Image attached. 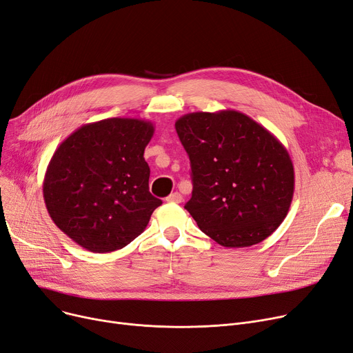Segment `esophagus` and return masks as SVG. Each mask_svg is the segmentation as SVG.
I'll use <instances>...</instances> for the list:
<instances>
[{
    "instance_id": "esophagus-1",
    "label": "esophagus",
    "mask_w": 353,
    "mask_h": 353,
    "mask_svg": "<svg viewBox=\"0 0 353 353\" xmlns=\"http://www.w3.org/2000/svg\"><path fill=\"white\" fill-rule=\"evenodd\" d=\"M166 201L168 203H181L182 201V195L179 192H172L170 196H166Z\"/></svg>"
}]
</instances>
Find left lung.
Listing matches in <instances>:
<instances>
[{
    "label": "left lung",
    "instance_id": "obj_1",
    "mask_svg": "<svg viewBox=\"0 0 353 353\" xmlns=\"http://www.w3.org/2000/svg\"><path fill=\"white\" fill-rule=\"evenodd\" d=\"M191 161L185 210L199 230L228 248L261 243L286 218L294 168L284 145L237 110L194 112L175 122Z\"/></svg>",
    "mask_w": 353,
    "mask_h": 353
}]
</instances>
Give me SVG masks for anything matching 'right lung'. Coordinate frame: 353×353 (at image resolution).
<instances>
[{"label":"right lung","mask_w":353,"mask_h":353,"mask_svg":"<svg viewBox=\"0 0 353 353\" xmlns=\"http://www.w3.org/2000/svg\"><path fill=\"white\" fill-rule=\"evenodd\" d=\"M152 122L110 117L76 129L56 149L43 181L53 223L92 253L135 240L162 201L149 192L143 158Z\"/></svg>","instance_id":"1"}]
</instances>
